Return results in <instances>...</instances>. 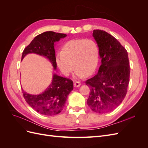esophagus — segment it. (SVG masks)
I'll return each mask as SVG.
<instances>
[{"instance_id": "esophagus-1", "label": "esophagus", "mask_w": 148, "mask_h": 148, "mask_svg": "<svg viewBox=\"0 0 148 148\" xmlns=\"http://www.w3.org/2000/svg\"><path fill=\"white\" fill-rule=\"evenodd\" d=\"M73 84H74L75 87H79V86H80V85H81V83H80L79 82H75Z\"/></svg>"}]
</instances>
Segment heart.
I'll use <instances>...</instances> for the list:
<instances>
[{
	"label": "heart",
	"mask_w": 148,
	"mask_h": 148,
	"mask_svg": "<svg viewBox=\"0 0 148 148\" xmlns=\"http://www.w3.org/2000/svg\"><path fill=\"white\" fill-rule=\"evenodd\" d=\"M98 60L99 48L92 39L70 40L56 56V64L62 74L68 76L75 66V75L78 78L91 75L96 69Z\"/></svg>",
	"instance_id": "1"
}]
</instances>
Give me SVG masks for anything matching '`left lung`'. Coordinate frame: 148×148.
<instances>
[{"instance_id": "8db88e82", "label": "left lung", "mask_w": 148, "mask_h": 148, "mask_svg": "<svg viewBox=\"0 0 148 148\" xmlns=\"http://www.w3.org/2000/svg\"><path fill=\"white\" fill-rule=\"evenodd\" d=\"M99 47L101 65L98 73L85 83L90 88L87 104L97 114L114 110L127 95L130 66L125 48L105 31H93Z\"/></svg>"}]
</instances>
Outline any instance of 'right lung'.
I'll use <instances>...</instances> for the list:
<instances>
[{
	"instance_id": "right-lung-1",
	"label": "right lung",
	"mask_w": 148,
	"mask_h": 148,
	"mask_svg": "<svg viewBox=\"0 0 148 148\" xmlns=\"http://www.w3.org/2000/svg\"><path fill=\"white\" fill-rule=\"evenodd\" d=\"M66 36L65 34L53 31H46L38 35L25 48L21 60L28 53H36L47 58L51 62L53 69L56 70L54 43ZM73 89L72 80L53 74L52 83L43 92L34 95L25 92L23 89L22 92L25 101L34 110L40 114L53 116L63 110L67 96Z\"/></svg>"
}]
</instances>
